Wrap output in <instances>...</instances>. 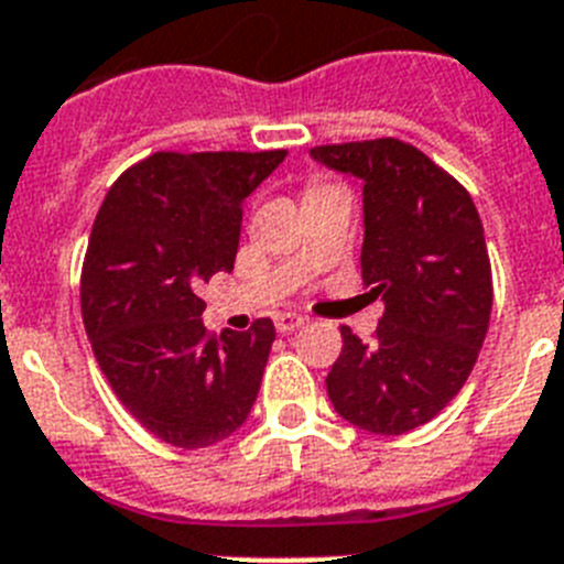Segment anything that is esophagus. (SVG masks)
Returning <instances> with one entry per match:
<instances>
[{
  "instance_id": "esophagus-1",
  "label": "esophagus",
  "mask_w": 564,
  "mask_h": 564,
  "mask_svg": "<svg viewBox=\"0 0 564 564\" xmlns=\"http://www.w3.org/2000/svg\"><path fill=\"white\" fill-rule=\"evenodd\" d=\"M303 323H306V317L297 315V312H281V315H275L278 332H295V329H301Z\"/></svg>"
}]
</instances>
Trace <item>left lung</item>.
I'll return each instance as SVG.
<instances>
[{"instance_id":"left-lung-1","label":"left lung","mask_w":564,"mask_h":564,"mask_svg":"<svg viewBox=\"0 0 564 564\" xmlns=\"http://www.w3.org/2000/svg\"><path fill=\"white\" fill-rule=\"evenodd\" d=\"M312 159L364 181L360 269L386 312L364 343L340 326L326 391L343 420L405 434L457 398L491 321V261L468 189L400 139L323 144Z\"/></svg>"}]
</instances>
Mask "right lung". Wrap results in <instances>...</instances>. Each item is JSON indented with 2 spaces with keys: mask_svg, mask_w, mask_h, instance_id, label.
Wrapping results in <instances>:
<instances>
[{
  "mask_svg": "<svg viewBox=\"0 0 564 564\" xmlns=\"http://www.w3.org/2000/svg\"><path fill=\"white\" fill-rule=\"evenodd\" d=\"M286 150L153 153L119 175L93 221L82 317L93 355L130 414L178 448L247 423L275 340L269 317L209 335L200 283L232 272L243 198Z\"/></svg>",
  "mask_w": 564,
  "mask_h": 564,
  "instance_id": "add662e5",
  "label": "right lung"
}]
</instances>
